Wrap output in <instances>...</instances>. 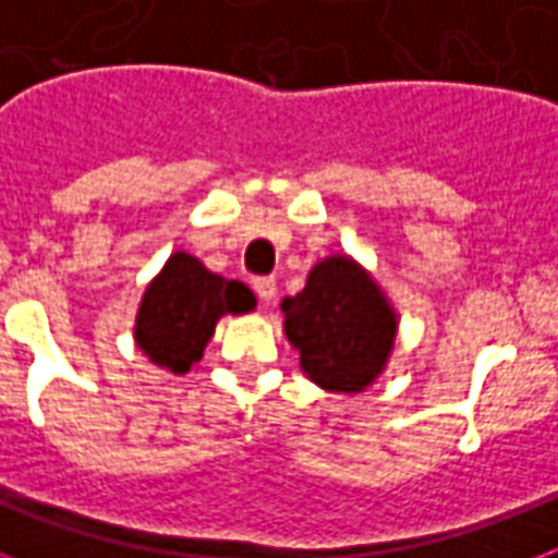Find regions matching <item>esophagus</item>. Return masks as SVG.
<instances>
[{
  "mask_svg": "<svg viewBox=\"0 0 558 558\" xmlns=\"http://www.w3.org/2000/svg\"><path fill=\"white\" fill-rule=\"evenodd\" d=\"M254 292L260 301H271L278 292V283H275V278H254Z\"/></svg>",
  "mask_w": 558,
  "mask_h": 558,
  "instance_id": "34e87169",
  "label": "esophagus"
}]
</instances>
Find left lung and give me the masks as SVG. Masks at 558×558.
<instances>
[{
	"label": "left lung",
	"mask_w": 558,
	"mask_h": 558,
	"mask_svg": "<svg viewBox=\"0 0 558 558\" xmlns=\"http://www.w3.org/2000/svg\"><path fill=\"white\" fill-rule=\"evenodd\" d=\"M283 330L301 353V367L324 390L359 393L388 365L397 313L348 254L315 263L306 287L283 298Z\"/></svg>",
	"instance_id": "obj_1"
}]
</instances>
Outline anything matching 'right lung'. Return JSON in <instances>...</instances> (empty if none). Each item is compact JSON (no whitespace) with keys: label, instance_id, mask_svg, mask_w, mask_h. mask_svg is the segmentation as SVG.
Listing matches in <instances>:
<instances>
[{"label":"right lung","instance_id":"obj_1","mask_svg":"<svg viewBox=\"0 0 558 558\" xmlns=\"http://www.w3.org/2000/svg\"><path fill=\"white\" fill-rule=\"evenodd\" d=\"M252 289L240 280H226L185 252L170 254L165 269L150 280L135 315V344L165 371H191L214 336L222 315L252 313Z\"/></svg>","mask_w":558,"mask_h":558}]
</instances>
